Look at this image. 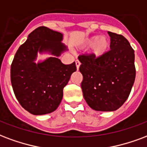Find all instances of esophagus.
<instances>
[{
    "label": "esophagus",
    "mask_w": 147,
    "mask_h": 147,
    "mask_svg": "<svg viewBox=\"0 0 147 147\" xmlns=\"http://www.w3.org/2000/svg\"><path fill=\"white\" fill-rule=\"evenodd\" d=\"M80 65H81L80 61H78V60H76V68H77V69H79V66H80Z\"/></svg>",
    "instance_id": "obj_1"
}]
</instances>
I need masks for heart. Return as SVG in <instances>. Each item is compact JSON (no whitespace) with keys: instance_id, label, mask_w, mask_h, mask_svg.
<instances>
[{"instance_id":"heart-1","label":"heart","mask_w":147,"mask_h":147,"mask_svg":"<svg viewBox=\"0 0 147 147\" xmlns=\"http://www.w3.org/2000/svg\"><path fill=\"white\" fill-rule=\"evenodd\" d=\"M110 40L108 37L95 35L82 40L78 47L84 49L91 46L90 55L96 59H98L108 53L110 49Z\"/></svg>"}]
</instances>
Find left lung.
I'll return each mask as SVG.
<instances>
[{
  "label": "left lung",
  "mask_w": 147,
  "mask_h": 147,
  "mask_svg": "<svg viewBox=\"0 0 147 147\" xmlns=\"http://www.w3.org/2000/svg\"><path fill=\"white\" fill-rule=\"evenodd\" d=\"M108 34V53L98 59L91 55L78 57L84 98L90 108L102 112L116 110L126 102L136 77L134 50L128 40L121 34Z\"/></svg>",
  "instance_id": "1"
}]
</instances>
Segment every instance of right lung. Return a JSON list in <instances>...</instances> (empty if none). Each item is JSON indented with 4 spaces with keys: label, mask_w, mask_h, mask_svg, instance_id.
Listing matches in <instances>:
<instances>
[{
    "label": "right lung",
    "mask_w": 147,
    "mask_h": 147,
    "mask_svg": "<svg viewBox=\"0 0 147 147\" xmlns=\"http://www.w3.org/2000/svg\"><path fill=\"white\" fill-rule=\"evenodd\" d=\"M62 40L60 32L38 27L29 34L14 55L11 66L12 88L21 106L33 115L56 110L63 97L64 87L76 71L75 62L65 65L59 59L67 51ZM38 52L53 57L36 63Z\"/></svg>",
    "instance_id": "right-lung-1"
}]
</instances>
